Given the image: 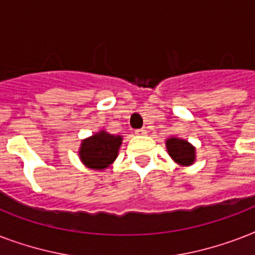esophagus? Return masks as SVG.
Wrapping results in <instances>:
<instances>
[{
	"instance_id": "esophagus-1",
	"label": "esophagus",
	"mask_w": 255,
	"mask_h": 255,
	"mask_svg": "<svg viewBox=\"0 0 255 255\" xmlns=\"http://www.w3.org/2000/svg\"><path fill=\"white\" fill-rule=\"evenodd\" d=\"M135 133L136 135H145V133H147V129H145V128H139V129H136Z\"/></svg>"
}]
</instances>
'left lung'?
Masks as SVG:
<instances>
[{"label": "left lung", "mask_w": 255, "mask_h": 255, "mask_svg": "<svg viewBox=\"0 0 255 255\" xmlns=\"http://www.w3.org/2000/svg\"><path fill=\"white\" fill-rule=\"evenodd\" d=\"M167 149L170 157L181 165H190L194 161V147H192L186 140L176 137L168 139Z\"/></svg>", "instance_id": "8db88e82"}]
</instances>
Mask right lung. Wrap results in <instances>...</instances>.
Instances as JSON below:
<instances>
[{
    "label": "right lung",
    "mask_w": 255,
    "mask_h": 255,
    "mask_svg": "<svg viewBox=\"0 0 255 255\" xmlns=\"http://www.w3.org/2000/svg\"><path fill=\"white\" fill-rule=\"evenodd\" d=\"M122 144V136L110 135L100 131L83 140L79 156L82 161L92 169H104L116 159Z\"/></svg>",
    "instance_id": "add662e5"
}]
</instances>
